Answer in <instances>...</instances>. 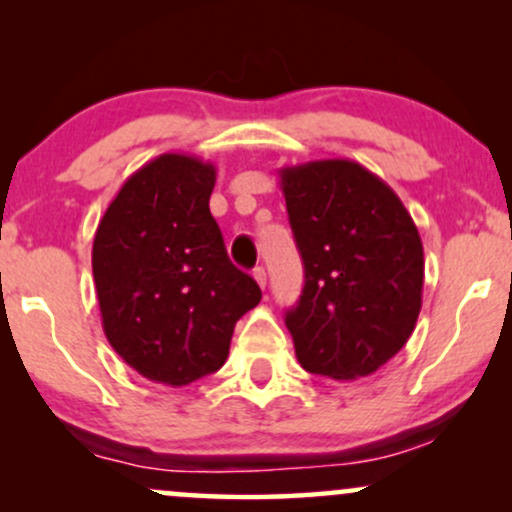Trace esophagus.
I'll list each match as a JSON object with an SVG mask.
<instances>
[{"label":"esophagus","instance_id":"1","mask_svg":"<svg viewBox=\"0 0 512 512\" xmlns=\"http://www.w3.org/2000/svg\"><path fill=\"white\" fill-rule=\"evenodd\" d=\"M252 276H255V281L262 286V289H264V286H267V272H264L262 267H255V272H252Z\"/></svg>","mask_w":512,"mask_h":512}]
</instances>
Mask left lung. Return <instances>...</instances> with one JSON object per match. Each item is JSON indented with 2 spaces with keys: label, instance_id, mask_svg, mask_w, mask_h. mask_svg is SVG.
<instances>
[{
  "label": "left lung",
  "instance_id": "obj_1",
  "mask_svg": "<svg viewBox=\"0 0 512 512\" xmlns=\"http://www.w3.org/2000/svg\"><path fill=\"white\" fill-rule=\"evenodd\" d=\"M305 286L286 313L308 373L366 378L407 344L421 313L424 245L402 199L349 158L279 168Z\"/></svg>",
  "mask_w": 512,
  "mask_h": 512
}]
</instances>
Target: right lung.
<instances>
[{
    "label": "right lung",
    "instance_id": "obj_1",
    "mask_svg": "<svg viewBox=\"0 0 512 512\" xmlns=\"http://www.w3.org/2000/svg\"><path fill=\"white\" fill-rule=\"evenodd\" d=\"M214 163L161 154L120 187L93 238L103 332L151 383L190 385L226 363L236 322L260 303L209 211Z\"/></svg>",
    "mask_w": 512,
    "mask_h": 512
}]
</instances>
